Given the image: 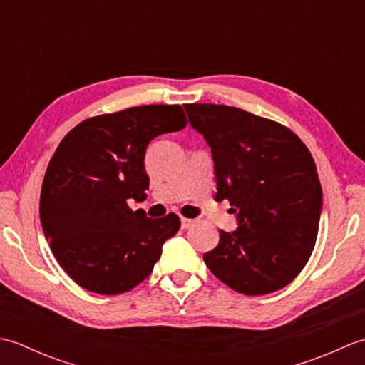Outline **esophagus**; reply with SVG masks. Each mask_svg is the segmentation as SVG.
Masks as SVG:
<instances>
[{"label": "esophagus", "instance_id": "esophagus-1", "mask_svg": "<svg viewBox=\"0 0 365 365\" xmlns=\"http://www.w3.org/2000/svg\"><path fill=\"white\" fill-rule=\"evenodd\" d=\"M180 221H182V229H188L190 226H192V222H195V221L190 220V218H182Z\"/></svg>", "mask_w": 365, "mask_h": 365}]
</instances>
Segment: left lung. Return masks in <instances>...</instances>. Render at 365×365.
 <instances>
[{
  "mask_svg": "<svg viewBox=\"0 0 365 365\" xmlns=\"http://www.w3.org/2000/svg\"><path fill=\"white\" fill-rule=\"evenodd\" d=\"M212 149L216 200L237 213L234 232L204 254L212 273L243 294L284 289L314 251L323 204L317 166L292 130L240 108L185 105Z\"/></svg>",
  "mask_w": 365,
  "mask_h": 365,
  "instance_id": "obj_1",
  "label": "left lung"
}]
</instances>
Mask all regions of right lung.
Instances as JSON below:
<instances>
[{
	"label": "right lung",
	"mask_w": 365,
	"mask_h": 365,
	"mask_svg": "<svg viewBox=\"0 0 365 365\" xmlns=\"http://www.w3.org/2000/svg\"><path fill=\"white\" fill-rule=\"evenodd\" d=\"M187 125L180 105H144L97 115L68 131L50 160L41 192L45 240L83 289L119 294L141 284L180 229L175 213L147 218L145 149Z\"/></svg>",
	"instance_id": "obj_1"
}]
</instances>
